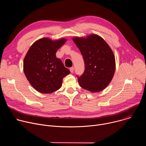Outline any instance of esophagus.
I'll list each match as a JSON object with an SVG mask.
<instances>
[{"instance_id": "esophagus-1", "label": "esophagus", "mask_w": 146, "mask_h": 146, "mask_svg": "<svg viewBox=\"0 0 146 146\" xmlns=\"http://www.w3.org/2000/svg\"><path fill=\"white\" fill-rule=\"evenodd\" d=\"M70 72H71L72 73H73V72H74V68H73V67L70 68Z\"/></svg>"}]
</instances>
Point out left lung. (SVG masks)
<instances>
[{"mask_svg":"<svg viewBox=\"0 0 146 146\" xmlns=\"http://www.w3.org/2000/svg\"><path fill=\"white\" fill-rule=\"evenodd\" d=\"M73 41L80 50L85 63V70L78 81L80 87L91 92L105 90L115 70L114 53L105 40L96 34L75 36Z\"/></svg>","mask_w":146,"mask_h":146,"instance_id":"8db88e82","label":"left lung"}]
</instances>
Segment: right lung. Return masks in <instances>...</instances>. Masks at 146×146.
I'll return each mask as SVG.
<instances>
[{
  "label": "right lung",
  "instance_id": "add662e5",
  "mask_svg": "<svg viewBox=\"0 0 146 146\" xmlns=\"http://www.w3.org/2000/svg\"><path fill=\"white\" fill-rule=\"evenodd\" d=\"M67 39L52 40L43 37L36 40L28 51L23 63L25 75L31 85L38 92L51 94L59 90L63 78L70 70L56 57L57 50Z\"/></svg>",
  "mask_w": 146,
  "mask_h": 146
}]
</instances>
